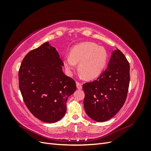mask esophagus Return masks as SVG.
<instances>
[{"instance_id":"1","label":"esophagus","mask_w":151,"mask_h":151,"mask_svg":"<svg viewBox=\"0 0 151 151\" xmlns=\"http://www.w3.org/2000/svg\"><path fill=\"white\" fill-rule=\"evenodd\" d=\"M76 86H77V88L78 89H82V88H83L82 84L81 83H78V82H77V83H76Z\"/></svg>"}]
</instances>
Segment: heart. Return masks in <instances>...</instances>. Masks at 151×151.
Listing matches in <instances>:
<instances>
[{
	"label": "heart",
	"mask_w": 151,
	"mask_h": 151,
	"mask_svg": "<svg viewBox=\"0 0 151 151\" xmlns=\"http://www.w3.org/2000/svg\"><path fill=\"white\" fill-rule=\"evenodd\" d=\"M108 60L106 49L92 42H83L76 45L70 52V55L63 58L67 74L72 76L79 63V70L86 79L91 80L101 74Z\"/></svg>",
	"instance_id": "heart-1"
}]
</instances>
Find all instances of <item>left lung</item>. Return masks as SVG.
<instances>
[{
	"label": "left lung",
	"instance_id": "1",
	"mask_svg": "<svg viewBox=\"0 0 151 151\" xmlns=\"http://www.w3.org/2000/svg\"><path fill=\"white\" fill-rule=\"evenodd\" d=\"M130 83V65L118 49L111 53L106 69L98 78L83 84L85 111L91 119H111L124 104Z\"/></svg>",
	"mask_w": 151,
	"mask_h": 151
}]
</instances>
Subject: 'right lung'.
<instances>
[{
    "label": "right lung",
    "instance_id": "right-lung-1",
    "mask_svg": "<svg viewBox=\"0 0 151 151\" xmlns=\"http://www.w3.org/2000/svg\"><path fill=\"white\" fill-rule=\"evenodd\" d=\"M57 49L46 42L24 58L19 70V86L30 112L39 120L57 122L67 110L68 98L76 90L75 81L64 74Z\"/></svg>",
    "mask_w": 151,
    "mask_h": 151
}]
</instances>
